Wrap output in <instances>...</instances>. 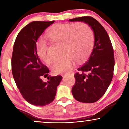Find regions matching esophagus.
Here are the masks:
<instances>
[{"mask_svg": "<svg viewBox=\"0 0 129 129\" xmlns=\"http://www.w3.org/2000/svg\"><path fill=\"white\" fill-rule=\"evenodd\" d=\"M69 75V73H65V74H64V75H63L62 76H66V75Z\"/></svg>", "mask_w": 129, "mask_h": 129, "instance_id": "1", "label": "esophagus"}]
</instances>
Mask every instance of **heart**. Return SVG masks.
Returning a JSON list of instances; mask_svg holds the SVG:
<instances>
[{
    "label": "heart",
    "mask_w": 129,
    "mask_h": 129,
    "mask_svg": "<svg viewBox=\"0 0 129 129\" xmlns=\"http://www.w3.org/2000/svg\"><path fill=\"white\" fill-rule=\"evenodd\" d=\"M47 36L52 42L61 43L62 56L54 60L51 67L55 75L69 71L74 66V61L80 63L85 60L92 51L94 40L92 29L82 22L57 24L51 28ZM37 53L43 61L50 62L51 56L46 41H39Z\"/></svg>",
    "instance_id": "1"
}]
</instances>
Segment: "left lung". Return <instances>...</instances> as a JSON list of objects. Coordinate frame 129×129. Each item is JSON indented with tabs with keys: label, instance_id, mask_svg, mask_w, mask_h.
<instances>
[{
	"label": "left lung",
	"instance_id": "obj_1",
	"mask_svg": "<svg viewBox=\"0 0 129 129\" xmlns=\"http://www.w3.org/2000/svg\"><path fill=\"white\" fill-rule=\"evenodd\" d=\"M70 21H84L94 31V44L88 60L78 68L80 73L72 92L73 97L84 103H94L104 95L112 81L114 68V51L108 33L99 21L91 16L70 19Z\"/></svg>",
	"mask_w": 129,
	"mask_h": 129
}]
</instances>
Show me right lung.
<instances>
[{"label":"right lung","instance_id":"1","mask_svg":"<svg viewBox=\"0 0 129 129\" xmlns=\"http://www.w3.org/2000/svg\"><path fill=\"white\" fill-rule=\"evenodd\" d=\"M54 22L35 21L21 29L15 40L11 58L12 75L23 97L36 106L53 101L61 76H48L49 70L41 62L36 44L45 29ZM47 77V82L41 78Z\"/></svg>","mask_w":129,"mask_h":129}]
</instances>
